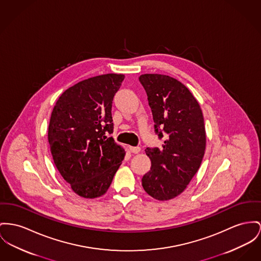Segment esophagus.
Segmentation results:
<instances>
[{"label":"esophagus","instance_id":"esophagus-1","mask_svg":"<svg viewBox=\"0 0 261 261\" xmlns=\"http://www.w3.org/2000/svg\"><path fill=\"white\" fill-rule=\"evenodd\" d=\"M129 150H130V152H133V153H139L140 152V147L139 146H137V147H129Z\"/></svg>","mask_w":261,"mask_h":261}]
</instances>
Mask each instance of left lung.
I'll return each mask as SVG.
<instances>
[{
    "label": "left lung",
    "instance_id": "1",
    "mask_svg": "<svg viewBox=\"0 0 261 261\" xmlns=\"http://www.w3.org/2000/svg\"><path fill=\"white\" fill-rule=\"evenodd\" d=\"M151 109L155 133L165 138L162 147L145 149L150 170L142 187L158 201H167L187 188L206 149V130L200 105L189 89L167 75L139 76Z\"/></svg>",
    "mask_w": 261,
    "mask_h": 261
}]
</instances>
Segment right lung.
Returning a JSON list of instances; mask_svg holds the SVG:
<instances>
[{"label":"right lung","mask_w":261,"mask_h":261,"mask_svg":"<svg viewBox=\"0 0 261 261\" xmlns=\"http://www.w3.org/2000/svg\"><path fill=\"white\" fill-rule=\"evenodd\" d=\"M124 79L109 73L68 88L53 108L48 142L59 173L77 195L103 196L122 164L125 151L112 134V104Z\"/></svg>","instance_id":"1"}]
</instances>
